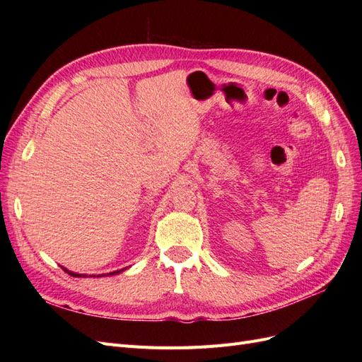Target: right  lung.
<instances>
[{
  "label": "right lung",
  "instance_id": "right-lung-1",
  "mask_svg": "<svg viewBox=\"0 0 362 362\" xmlns=\"http://www.w3.org/2000/svg\"><path fill=\"white\" fill-rule=\"evenodd\" d=\"M64 272L66 273H69L71 276H76V278H84V276H87V275H81V273H74V272H71V270H68V269H64V267H62ZM127 269V267H125ZM125 269H120V270H115V272H110V273H107V275H98V276H108V275H116V273H120V272H124ZM93 276V275H92Z\"/></svg>",
  "mask_w": 362,
  "mask_h": 362
}]
</instances>
